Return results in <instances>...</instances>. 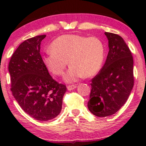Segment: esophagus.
I'll return each instance as SVG.
<instances>
[{
	"label": "esophagus",
	"instance_id": "obj_1",
	"mask_svg": "<svg viewBox=\"0 0 146 146\" xmlns=\"http://www.w3.org/2000/svg\"><path fill=\"white\" fill-rule=\"evenodd\" d=\"M75 88H76V86H75V85H68L67 86V89L68 90H72L75 89Z\"/></svg>",
	"mask_w": 146,
	"mask_h": 146
}]
</instances>
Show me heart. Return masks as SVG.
<instances>
[{
  "label": "heart",
  "instance_id": "heart-1",
  "mask_svg": "<svg viewBox=\"0 0 146 146\" xmlns=\"http://www.w3.org/2000/svg\"><path fill=\"white\" fill-rule=\"evenodd\" d=\"M49 49L43 57L44 66L53 75L60 76L64 74L68 60L71 66L64 76L67 82L95 75L104 60V45L96 37L62 35L52 42Z\"/></svg>",
  "mask_w": 146,
  "mask_h": 146
}]
</instances>
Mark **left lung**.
Wrapping results in <instances>:
<instances>
[{
  "label": "left lung",
  "instance_id": "left-lung-1",
  "mask_svg": "<svg viewBox=\"0 0 146 146\" xmlns=\"http://www.w3.org/2000/svg\"><path fill=\"white\" fill-rule=\"evenodd\" d=\"M108 51L103 67L92 79L88 108L97 117H108L125 104L134 86L133 58L121 36L105 32Z\"/></svg>",
  "mask_w": 146,
  "mask_h": 146
}]
</instances>
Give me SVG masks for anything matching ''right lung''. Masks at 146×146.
Listing matches in <instances>:
<instances>
[{"mask_svg": "<svg viewBox=\"0 0 146 146\" xmlns=\"http://www.w3.org/2000/svg\"><path fill=\"white\" fill-rule=\"evenodd\" d=\"M46 35L22 42L9 63L11 90L18 104L36 120H51L60 113L65 85L57 82L43 63L40 50Z\"/></svg>", "mask_w": 146, "mask_h": 146, "instance_id": "right-lung-1", "label": "right lung"}]
</instances>
